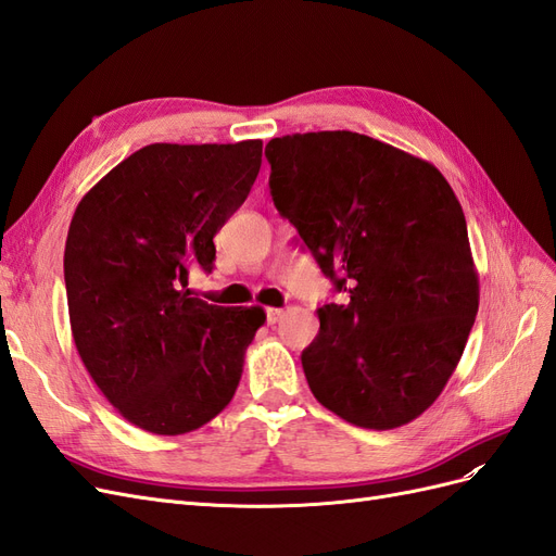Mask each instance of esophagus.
<instances>
[{
    "mask_svg": "<svg viewBox=\"0 0 556 556\" xmlns=\"http://www.w3.org/2000/svg\"><path fill=\"white\" fill-rule=\"evenodd\" d=\"M280 317H282V311H280V308H266V323H268V325H276Z\"/></svg>",
    "mask_w": 556,
    "mask_h": 556,
    "instance_id": "esophagus-1",
    "label": "esophagus"
}]
</instances>
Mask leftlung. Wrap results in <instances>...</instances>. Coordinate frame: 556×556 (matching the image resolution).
<instances>
[{
	"mask_svg": "<svg viewBox=\"0 0 556 556\" xmlns=\"http://www.w3.org/2000/svg\"><path fill=\"white\" fill-rule=\"evenodd\" d=\"M274 204L345 306L317 308L301 352L313 396L345 422H413L457 368L480 304L466 217L427 160L357 131L266 143Z\"/></svg>",
	"mask_w": 556,
	"mask_h": 556,
	"instance_id": "left-lung-1",
	"label": "left lung"
}]
</instances>
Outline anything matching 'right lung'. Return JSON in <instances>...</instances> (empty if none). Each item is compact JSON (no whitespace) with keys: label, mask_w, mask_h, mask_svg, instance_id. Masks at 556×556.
I'll list each match as a JSON object with an SVG mask.
<instances>
[{"label":"right lung","mask_w":556,"mask_h":556,"mask_svg":"<svg viewBox=\"0 0 556 556\" xmlns=\"http://www.w3.org/2000/svg\"><path fill=\"white\" fill-rule=\"evenodd\" d=\"M262 166V141L150 143L80 199L64 245L72 336L90 378L127 422L190 433L237 392L260 306L206 304L188 288L211 271L213 237Z\"/></svg>","instance_id":"obj_1"}]
</instances>
